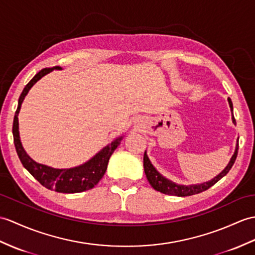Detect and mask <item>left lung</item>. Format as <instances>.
<instances>
[{
	"instance_id": "1",
	"label": "left lung",
	"mask_w": 255,
	"mask_h": 255,
	"mask_svg": "<svg viewBox=\"0 0 255 255\" xmlns=\"http://www.w3.org/2000/svg\"><path fill=\"white\" fill-rule=\"evenodd\" d=\"M228 102H229L230 109H232V112H233V102L229 98H228ZM233 122H234V124H236V120L234 116H233ZM238 149H239V144H237L236 151L234 153L232 159H230L229 164L220 175H217L215 178H213L211 181L200 183V185H190V186L177 185V183L166 179L165 177H163L161 174H159L158 171L154 168V166L151 164L150 159H149V157H147L145 152L143 155L144 173H145V176L147 178V181L150 182V185L153 187V189H155L156 191H159L164 194L176 195V197H189V195H193V194H197V193L208 190L209 188L214 186L218 180H221L224 176H226L228 174V171L232 169L233 165L237 158V155H238Z\"/></svg>"
}]
</instances>
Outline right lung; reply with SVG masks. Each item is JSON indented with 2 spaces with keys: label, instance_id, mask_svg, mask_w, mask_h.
<instances>
[{
  "label": "right lung",
  "instance_id": "add662e5",
  "mask_svg": "<svg viewBox=\"0 0 255 255\" xmlns=\"http://www.w3.org/2000/svg\"><path fill=\"white\" fill-rule=\"evenodd\" d=\"M53 69H61V67L56 66L53 68L41 69L40 72L28 82L26 87L23 88L18 100V106H17V110L15 112L13 122V137L15 149L22 166L25 167L43 187L62 193L82 192L89 190V189H92L101 179H102V177L104 176L106 171V168H108L109 159L111 155L113 154V152L116 150V147L120 145L123 138H117L116 140L112 142L111 144L103 147V150L100 151L96 156L90 159V161L85 163L84 165H81V166L74 168H52L49 166H45V165L35 163L33 159L29 157L25 150H23L19 139L18 113L22 101L27 96L28 91L30 90V88L39 79L42 78L44 75L52 72Z\"/></svg>",
  "mask_w": 255,
  "mask_h": 255
}]
</instances>
